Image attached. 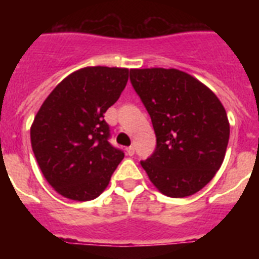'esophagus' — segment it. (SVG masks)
Instances as JSON below:
<instances>
[{"label":"esophagus","instance_id":"34e87169","mask_svg":"<svg viewBox=\"0 0 259 259\" xmlns=\"http://www.w3.org/2000/svg\"><path fill=\"white\" fill-rule=\"evenodd\" d=\"M126 153L129 154V156H133V154H134V146H129V148H126Z\"/></svg>","mask_w":259,"mask_h":259}]
</instances>
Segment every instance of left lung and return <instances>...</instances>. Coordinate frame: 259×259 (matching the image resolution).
Instances as JSON below:
<instances>
[{
	"label": "left lung",
	"mask_w": 259,
	"mask_h": 259,
	"mask_svg": "<svg viewBox=\"0 0 259 259\" xmlns=\"http://www.w3.org/2000/svg\"><path fill=\"white\" fill-rule=\"evenodd\" d=\"M130 82L148 110L157 146L142 168L169 197L191 196L212 180L225 160L230 123L222 102L176 68H134Z\"/></svg>",
	"instance_id": "8db88e82"
}]
</instances>
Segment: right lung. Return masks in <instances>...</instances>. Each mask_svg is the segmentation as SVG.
Returning <instances> with one entry per match:
<instances>
[{"label": "right lung", "mask_w": 259, "mask_h": 259, "mask_svg": "<svg viewBox=\"0 0 259 259\" xmlns=\"http://www.w3.org/2000/svg\"><path fill=\"white\" fill-rule=\"evenodd\" d=\"M127 79V68L84 67L63 79L38 109L30 144L46 180L62 196L93 200L109 185L125 154L107 141L103 114Z\"/></svg>", "instance_id": "obj_1"}]
</instances>
